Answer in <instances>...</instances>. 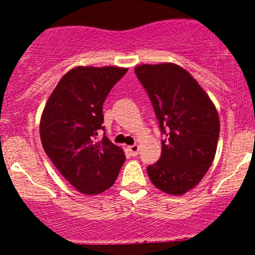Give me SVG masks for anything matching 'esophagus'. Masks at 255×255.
I'll return each instance as SVG.
<instances>
[{
    "mask_svg": "<svg viewBox=\"0 0 255 255\" xmlns=\"http://www.w3.org/2000/svg\"><path fill=\"white\" fill-rule=\"evenodd\" d=\"M128 151H129L130 155H132V156H137L138 155V151H139V146H138L137 144H134V145L128 146Z\"/></svg>",
    "mask_w": 255,
    "mask_h": 255,
    "instance_id": "1",
    "label": "esophagus"
}]
</instances>
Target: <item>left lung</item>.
<instances>
[{
  "mask_svg": "<svg viewBox=\"0 0 255 255\" xmlns=\"http://www.w3.org/2000/svg\"><path fill=\"white\" fill-rule=\"evenodd\" d=\"M134 73L165 135L160 159L146 168L149 179L166 194L184 195L201 181L215 159L217 110L199 82L176 64H143Z\"/></svg>",
  "mask_w": 255,
  "mask_h": 255,
  "instance_id": "obj_1",
  "label": "left lung"
}]
</instances>
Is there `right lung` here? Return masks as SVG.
Returning <instances> with one entry per match:
<instances>
[{
    "label": "right lung",
    "instance_id": "right-lung-1",
    "mask_svg": "<svg viewBox=\"0 0 255 255\" xmlns=\"http://www.w3.org/2000/svg\"><path fill=\"white\" fill-rule=\"evenodd\" d=\"M128 69L78 66L51 92L40 118V139L55 168L85 195L106 191L126 160L122 148L105 135L102 106Z\"/></svg>",
    "mask_w": 255,
    "mask_h": 255
}]
</instances>
